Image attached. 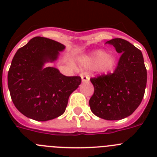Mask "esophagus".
<instances>
[{
	"mask_svg": "<svg viewBox=\"0 0 157 157\" xmlns=\"http://www.w3.org/2000/svg\"><path fill=\"white\" fill-rule=\"evenodd\" d=\"M81 77H82V82H89V81H90V77H89L87 75L82 74Z\"/></svg>",
	"mask_w": 157,
	"mask_h": 157,
	"instance_id": "esophagus-1",
	"label": "esophagus"
}]
</instances>
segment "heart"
Returning a JSON list of instances; mask_svg holds the SVG:
<instances>
[{"label":"heart","mask_w":157,"mask_h":157,"mask_svg":"<svg viewBox=\"0 0 157 157\" xmlns=\"http://www.w3.org/2000/svg\"><path fill=\"white\" fill-rule=\"evenodd\" d=\"M81 64L86 68L98 67L101 71L108 72L116 65V59L111 55H107L102 50H98L81 59Z\"/></svg>","instance_id":"heart-1"}]
</instances>
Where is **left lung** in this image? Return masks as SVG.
Returning a JSON list of instances; mask_svg holds the SVG:
<instances>
[{
	"label": "left lung",
	"mask_w": 157,
	"mask_h": 157,
	"mask_svg": "<svg viewBox=\"0 0 157 157\" xmlns=\"http://www.w3.org/2000/svg\"><path fill=\"white\" fill-rule=\"evenodd\" d=\"M121 53L113 73L91 78L94 92L90 99L95 116L106 120H119L130 116L143 99L147 71L141 50L122 38L108 41Z\"/></svg>",
	"instance_id": "left-lung-1"
}]
</instances>
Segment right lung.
<instances>
[{"mask_svg": "<svg viewBox=\"0 0 157 157\" xmlns=\"http://www.w3.org/2000/svg\"><path fill=\"white\" fill-rule=\"evenodd\" d=\"M64 48L54 40L34 37L15 54L8 86L14 105L25 116L47 121L65 112L69 96L80 85L81 77L65 76L55 67H44Z\"/></svg>", "mask_w": 157, "mask_h": 157, "instance_id": "add662e5", "label": "right lung"}]
</instances>
